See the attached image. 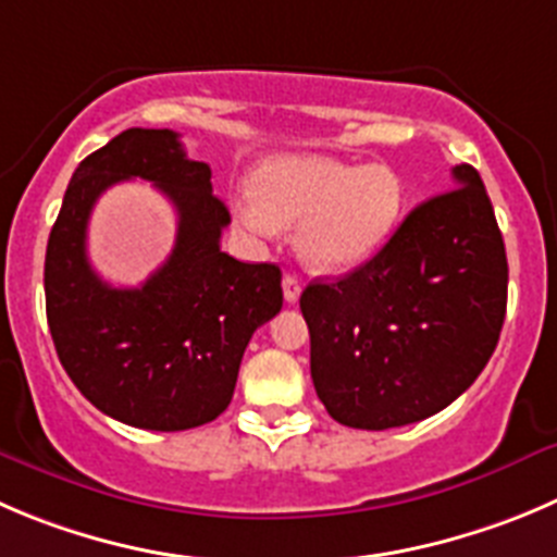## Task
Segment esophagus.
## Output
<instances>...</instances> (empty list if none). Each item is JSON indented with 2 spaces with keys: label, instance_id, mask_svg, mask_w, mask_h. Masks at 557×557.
Returning a JSON list of instances; mask_svg holds the SVG:
<instances>
[{
  "label": "esophagus",
  "instance_id": "obj_1",
  "mask_svg": "<svg viewBox=\"0 0 557 557\" xmlns=\"http://www.w3.org/2000/svg\"><path fill=\"white\" fill-rule=\"evenodd\" d=\"M282 287H284V300H287V304H298L300 289H304V282H300V275L298 273H287V275H284Z\"/></svg>",
  "mask_w": 557,
  "mask_h": 557
}]
</instances>
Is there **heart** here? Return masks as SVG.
Returning <instances> with one entry per match:
<instances>
[{
	"label": "heart",
	"mask_w": 557,
	"mask_h": 557,
	"mask_svg": "<svg viewBox=\"0 0 557 557\" xmlns=\"http://www.w3.org/2000/svg\"><path fill=\"white\" fill-rule=\"evenodd\" d=\"M253 208H240L251 230L300 224V257L317 270L358 268L394 235L405 188L383 163L349 166L331 158H273L251 174Z\"/></svg>",
	"instance_id": "heart-1"
}]
</instances>
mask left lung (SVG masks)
<instances>
[{
    "instance_id": "left-lung-1",
    "label": "left lung",
    "mask_w": 557,
    "mask_h": 557,
    "mask_svg": "<svg viewBox=\"0 0 557 557\" xmlns=\"http://www.w3.org/2000/svg\"><path fill=\"white\" fill-rule=\"evenodd\" d=\"M410 210L369 262L311 282L300 311L311 380L333 421L394 429L423 421L473 385L506 320L508 262L479 172Z\"/></svg>"
}]
</instances>
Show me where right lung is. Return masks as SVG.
Returning <instances> with one entry per match:
<instances>
[{"label":"right lung","mask_w":557,"mask_h":557,"mask_svg":"<svg viewBox=\"0 0 557 557\" xmlns=\"http://www.w3.org/2000/svg\"><path fill=\"white\" fill-rule=\"evenodd\" d=\"M134 176L168 194L178 237L141 288H111L86 259L88 213L109 184ZM226 224L210 166L190 161L174 131L128 128L78 163L46 248V317L67 377L100 412L183 432L230 407L243 352L284 295L278 264L221 251Z\"/></svg>","instance_id":"add662e5"}]
</instances>
